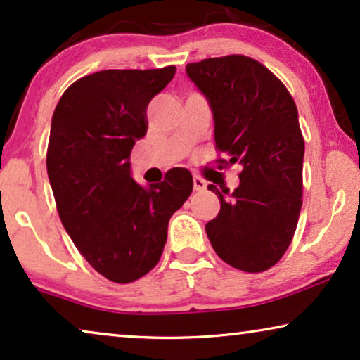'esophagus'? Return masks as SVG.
Returning a JSON list of instances; mask_svg holds the SVG:
<instances>
[{"mask_svg":"<svg viewBox=\"0 0 360 360\" xmlns=\"http://www.w3.org/2000/svg\"><path fill=\"white\" fill-rule=\"evenodd\" d=\"M193 188H195L196 191H203V190L206 188V180H203V179H201V176H198V175H195V176H193Z\"/></svg>","mask_w":360,"mask_h":360,"instance_id":"1","label":"esophagus"}]
</instances>
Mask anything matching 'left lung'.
Segmentation results:
<instances>
[{
	"instance_id": "left-lung-1",
	"label": "left lung",
	"mask_w": 360,
	"mask_h": 360,
	"mask_svg": "<svg viewBox=\"0 0 360 360\" xmlns=\"http://www.w3.org/2000/svg\"><path fill=\"white\" fill-rule=\"evenodd\" d=\"M186 75L213 112L216 149L239 162V186L219 191L206 234L226 264L264 272L278 262L297 229L304 142L298 110L283 83L254 58L228 56L188 63Z\"/></svg>"
}]
</instances>
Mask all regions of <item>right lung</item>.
<instances>
[{
    "mask_svg": "<svg viewBox=\"0 0 360 360\" xmlns=\"http://www.w3.org/2000/svg\"><path fill=\"white\" fill-rule=\"evenodd\" d=\"M175 67L101 70L67 88L53 111L47 174L63 228L103 277L129 283L159 262L172 214L193 188L186 169L160 184L132 179L129 155L147 132V106Z\"/></svg>",
    "mask_w": 360,
    "mask_h": 360,
    "instance_id": "1",
    "label": "right lung"
}]
</instances>
